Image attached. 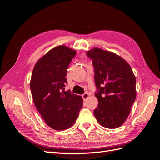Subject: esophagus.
I'll return each instance as SVG.
<instances>
[{
	"instance_id": "34e87169",
	"label": "esophagus",
	"mask_w": 160,
	"mask_h": 160,
	"mask_svg": "<svg viewBox=\"0 0 160 160\" xmlns=\"http://www.w3.org/2000/svg\"><path fill=\"white\" fill-rule=\"evenodd\" d=\"M88 97H89V93H88V92H85V93L82 95V98H83V99H86L87 98H88Z\"/></svg>"
}]
</instances>
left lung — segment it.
<instances>
[{
    "label": "left lung",
    "mask_w": 160,
    "mask_h": 160,
    "mask_svg": "<svg viewBox=\"0 0 160 160\" xmlns=\"http://www.w3.org/2000/svg\"><path fill=\"white\" fill-rule=\"evenodd\" d=\"M92 59L98 105L95 117L103 127L114 129L126 120L136 98L135 75L130 65L114 52L94 47L87 52Z\"/></svg>",
    "instance_id": "obj_1"
}]
</instances>
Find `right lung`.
Instances as JSON below:
<instances>
[{
    "mask_svg": "<svg viewBox=\"0 0 160 160\" xmlns=\"http://www.w3.org/2000/svg\"><path fill=\"white\" fill-rule=\"evenodd\" d=\"M76 51L60 45L41 57L34 67L30 88L35 107L45 123L55 130L71 127L83 107L81 96L65 91L67 70Z\"/></svg>",
    "mask_w": 160,
    "mask_h": 160,
    "instance_id": "obj_1",
    "label": "right lung"
}]
</instances>
